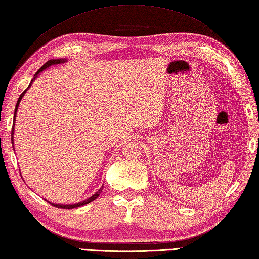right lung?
Masks as SVG:
<instances>
[{
	"label": "right lung",
	"mask_w": 259,
	"mask_h": 259,
	"mask_svg": "<svg viewBox=\"0 0 259 259\" xmlns=\"http://www.w3.org/2000/svg\"><path fill=\"white\" fill-rule=\"evenodd\" d=\"M68 61V59H52V60H49L48 62H46L43 67H41L38 71H37L36 73H35V76H34V78L31 79V81H30V83H29V86H28L25 91L22 92V94L20 96H19V98H18V102H17V104H16V109H15V116H13V124H12V131H11V143H12V147H15V146H13V134H15V123H16V117H17V111H18V107H19V104H20V102H21V100H22V97H23V95H25L26 94V92L28 91V89L30 88V86L32 84V82H34V80L36 78H38V76H39V73L41 72V71H44V70L46 69V68H49V67H51V65H54V64H61V63H65ZM22 178V177H21ZM102 190H103V186H102V188L101 189H98V191L97 192H95V194H94L93 196H91L89 197V198H87V199H84V200H82V201H79V203H76V204H68V205H63V204H55V203H51V201H49L50 204H52L53 206H55V207H58V208H65V209H72V208H77V207H80V206H83V205H87V204H89V203H92L93 200H95L98 196H100V194L102 192Z\"/></svg>",
	"instance_id": "right-lung-1"
}]
</instances>
